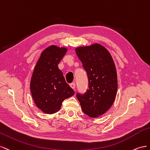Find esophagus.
Masks as SVG:
<instances>
[{
  "instance_id": "obj_1",
  "label": "esophagus",
  "mask_w": 150,
  "mask_h": 150,
  "mask_svg": "<svg viewBox=\"0 0 150 150\" xmlns=\"http://www.w3.org/2000/svg\"><path fill=\"white\" fill-rule=\"evenodd\" d=\"M70 86L71 87V88H72L73 89H75V83H71L70 84Z\"/></svg>"
}]
</instances>
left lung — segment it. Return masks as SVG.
<instances>
[{
    "instance_id": "8db88e82",
    "label": "left lung",
    "mask_w": 150,
    "mask_h": 150,
    "mask_svg": "<svg viewBox=\"0 0 150 150\" xmlns=\"http://www.w3.org/2000/svg\"><path fill=\"white\" fill-rule=\"evenodd\" d=\"M75 52L88 80V89L83 94L76 93V98L85 114L97 117L108 111L115 99L117 78L115 64L108 50L99 44L79 47Z\"/></svg>"
}]
</instances>
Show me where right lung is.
<instances>
[{
    "instance_id": "obj_1",
    "label": "right lung",
    "mask_w": 150,
    "mask_h": 150,
    "mask_svg": "<svg viewBox=\"0 0 150 150\" xmlns=\"http://www.w3.org/2000/svg\"><path fill=\"white\" fill-rule=\"evenodd\" d=\"M67 51L65 48L50 46L42 51L34 69L30 83L36 106L46 114H54L63 101L74 95L58 65Z\"/></svg>"
}]
</instances>
